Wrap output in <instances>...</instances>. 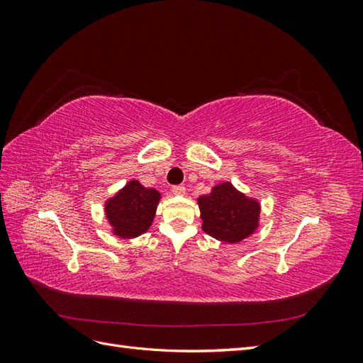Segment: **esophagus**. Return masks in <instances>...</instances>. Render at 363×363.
<instances>
[{
	"mask_svg": "<svg viewBox=\"0 0 363 363\" xmlns=\"http://www.w3.org/2000/svg\"><path fill=\"white\" fill-rule=\"evenodd\" d=\"M171 191H172L174 195H183L186 192V188H184V186H182V184H175V186H172Z\"/></svg>",
	"mask_w": 363,
	"mask_h": 363,
	"instance_id": "34e87169",
	"label": "esophagus"
}]
</instances>
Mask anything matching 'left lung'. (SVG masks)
I'll return each instance as SVG.
<instances>
[{"label": "left lung", "mask_w": 363, "mask_h": 363, "mask_svg": "<svg viewBox=\"0 0 363 363\" xmlns=\"http://www.w3.org/2000/svg\"><path fill=\"white\" fill-rule=\"evenodd\" d=\"M199 206L204 232L224 242H239L257 227V201L247 199L230 183L218 184L211 194L200 196Z\"/></svg>", "instance_id": "left-lung-1"}]
</instances>
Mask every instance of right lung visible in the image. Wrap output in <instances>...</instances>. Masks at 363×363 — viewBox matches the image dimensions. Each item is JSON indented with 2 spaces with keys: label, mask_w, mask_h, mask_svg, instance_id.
Here are the masks:
<instances>
[{
  "label": "right lung",
  "mask_w": 363,
  "mask_h": 363,
  "mask_svg": "<svg viewBox=\"0 0 363 363\" xmlns=\"http://www.w3.org/2000/svg\"><path fill=\"white\" fill-rule=\"evenodd\" d=\"M159 200L160 194L156 189H147L136 180L130 182L106 204V213L115 233L121 238H135L147 232Z\"/></svg>",
  "instance_id": "1"
}]
</instances>
